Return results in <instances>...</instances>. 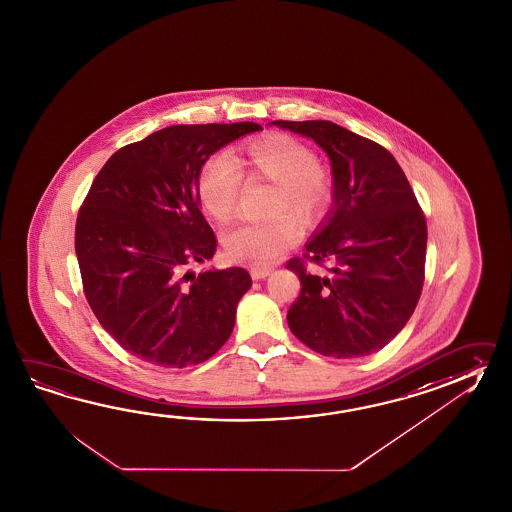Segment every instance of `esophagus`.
<instances>
[{
  "mask_svg": "<svg viewBox=\"0 0 512 512\" xmlns=\"http://www.w3.org/2000/svg\"><path fill=\"white\" fill-rule=\"evenodd\" d=\"M250 273L253 281H261L264 277H268L272 270L270 268H251Z\"/></svg>",
  "mask_w": 512,
  "mask_h": 512,
  "instance_id": "esophagus-1",
  "label": "esophagus"
}]
</instances>
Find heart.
I'll use <instances>...</instances> for the list:
<instances>
[{"mask_svg":"<svg viewBox=\"0 0 512 512\" xmlns=\"http://www.w3.org/2000/svg\"><path fill=\"white\" fill-rule=\"evenodd\" d=\"M242 178L273 183L268 202V215L273 216L229 231L224 248L231 261L259 268L279 261L296 244L299 228L292 214L314 222L329 211L336 196L334 176L312 148L296 137L272 134L242 148L235 163L226 154H216L202 165L196 193L202 209L218 224L235 215Z\"/></svg>","mask_w":512,"mask_h":512,"instance_id":"b5f03b06","label":"heart"}]
</instances>
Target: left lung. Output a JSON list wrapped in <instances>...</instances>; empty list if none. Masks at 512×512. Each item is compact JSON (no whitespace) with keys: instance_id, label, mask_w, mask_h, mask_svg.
Returning a JSON list of instances; mask_svg holds the SVG:
<instances>
[{"instance_id":"obj_1","label":"left lung","mask_w":512,"mask_h":512,"mask_svg":"<svg viewBox=\"0 0 512 512\" xmlns=\"http://www.w3.org/2000/svg\"><path fill=\"white\" fill-rule=\"evenodd\" d=\"M272 125L312 137L336 185L325 226L303 257L286 262L301 281L288 327L323 356L376 353L404 329L421 297L428 240L421 205L397 159L375 141L330 121ZM307 261L333 266L319 276Z\"/></svg>"}]
</instances>
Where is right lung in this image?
Masks as SVG:
<instances>
[{"mask_svg": "<svg viewBox=\"0 0 512 512\" xmlns=\"http://www.w3.org/2000/svg\"><path fill=\"white\" fill-rule=\"evenodd\" d=\"M257 123L174 125L119 148L95 176L75 226L84 296L125 351L159 367L202 364L228 341L244 268L187 272L215 255L196 193L200 169Z\"/></svg>", "mask_w": 512, "mask_h": 512, "instance_id": "obj_1", "label": "right lung"}]
</instances>
